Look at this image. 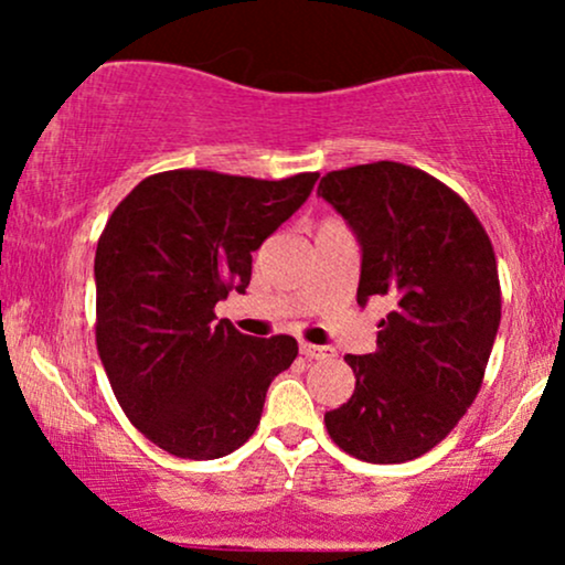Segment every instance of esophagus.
I'll list each match as a JSON object with an SVG mask.
<instances>
[{
    "label": "esophagus",
    "mask_w": 565,
    "mask_h": 565,
    "mask_svg": "<svg viewBox=\"0 0 565 565\" xmlns=\"http://www.w3.org/2000/svg\"><path fill=\"white\" fill-rule=\"evenodd\" d=\"M300 353L308 361H319V359H327V355H332V350L321 345H310V342H300Z\"/></svg>",
    "instance_id": "34e87169"
}]
</instances>
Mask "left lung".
I'll return each instance as SVG.
<instances>
[{"label": "left lung", "instance_id": "1", "mask_svg": "<svg viewBox=\"0 0 565 565\" xmlns=\"http://www.w3.org/2000/svg\"><path fill=\"white\" fill-rule=\"evenodd\" d=\"M319 196L361 244L359 305L393 302L377 350L345 355L355 391L323 423L355 459L408 462L449 436L481 391L502 319L494 246L449 185L398 161L323 174Z\"/></svg>", "mask_w": 565, "mask_h": 565}]
</instances>
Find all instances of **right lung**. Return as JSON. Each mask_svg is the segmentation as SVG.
<instances>
[{
	"instance_id": "1",
	"label": "right lung",
	"mask_w": 565,
	"mask_h": 565,
	"mask_svg": "<svg viewBox=\"0 0 565 565\" xmlns=\"http://www.w3.org/2000/svg\"><path fill=\"white\" fill-rule=\"evenodd\" d=\"M319 172L255 180L210 170L146 178L108 217L95 252V340L116 401L159 449L236 451L260 425L297 340L242 334L215 305L244 295L252 252L313 191Z\"/></svg>"
}]
</instances>
